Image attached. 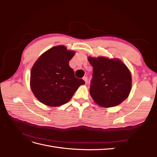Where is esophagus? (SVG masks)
I'll return each mask as SVG.
<instances>
[{
  "instance_id": "obj_1",
  "label": "esophagus",
  "mask_w": 157,
  "mask_h": 157,
  "mask_svg": "<svg viewBox=\"0 0 157 157\" xmlns=\"http://www.w3.org/2000/svg\"><path fill=\"white\" fill-rule=\"evenodd\" d=\"M83 80L85 81V82H86V84L88 83V77H83Z\"/></svg>"
}]
</instances>
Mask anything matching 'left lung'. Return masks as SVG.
<instances>
[{
  "label": "left lung",
  "mask_w": 157,
  "mask_h": 157,
  "mask_svg": "<svg viewBox=\"0 0 157 157\" xmlns=\"http://www.w3.org/2000/svg\"><path fill=\"white\" fill-rule=\"evenodd\" d=\"M93 67L90 96L99 105L111 107L119 105L129 95L132 77L121 61L99 57L88 58Z\"/></svg>",
  "instance_id": "1"
}]
</instances>
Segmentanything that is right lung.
Listing matches in <instances>:
<instances>
[{"label": "right lung", "mask_w": 157, "mask_h": 157, "mask_svg": "<svg viewBox=\"0 0 157 157\" xmlns=\"http://www.w3.org/2000/svg\"><path fill=\"white\" fill-rule=\"evenodd\" d=\"M75 55L64 46H57L41 55L31 72V88L39 100L50 107L62 105L73 97L84 80L75 77L69 65Z\"/></svg>", "instance_id": "right-lung-1"}]
</instances>
